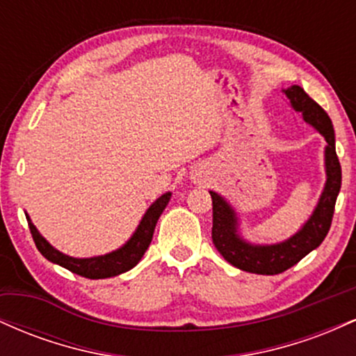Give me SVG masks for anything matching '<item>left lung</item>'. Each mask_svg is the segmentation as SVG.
Wrapping results in <instances>:
<instances>
[{"label":"left lung","instance_id":"8db88e82","mask_svg":"<svg viewBox=\"0 0 356 356\" xmlns=\"http://www.w3.org/2000/svg\"><path fill=\"white\" fill-rule=\"evenodd\" d=\"M284 93L291 100L293 108L303 113L305 120L312 124L328 144L325 150L328 179L312 219L298 234L284 243L273 244V246H251L236 234L234 212L227 206V202L216 192H211L212 243L227 263L256 275H280L300 263L314 248L320 246L332 226L334 204L341 187V165L334 149V130L328 113L298 85L284 90Z\"/></svg>","mask_w":356,"mask_h":356}]
</instances>
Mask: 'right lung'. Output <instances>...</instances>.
Masks as SVG:
<instances>
[{
    "instance_id": "obj_1",
    "label": "right lung",
    "mask_w": 356,
    "mask_h": 356,
    "mask_svg": "<svg viewBox=\"0 0 356 356\" xmlns=\"http://www.w3.org/2000/svg\"><path fill=\"white\" fill-rule=\"evenodd\" d=\"M169 199L170 194L167 192V194L159 197L157 201L149 207L144 219L138 224L136 234L130 238V241L124 248L117 249V251L110 252V254L88 257V259H76V257H70L63 254V252L56 251L55 248L50 246V243H47V239H44L43 236H40V232L36 231V227L31 224L30 218L26 219L28 226H30L31 236H33L35 246L38 248V251L42 252L48 261L67 268L68 271L75 273V275L88 277V280H104V277H112L129 271V269H132L138 261L142 259L147 248H149L150 241H152L155 224H157L159 218H161L162 211L165 209Z\"/></svg>"
}]
</instances>
